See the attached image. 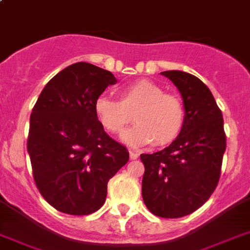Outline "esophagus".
<instances>
[{
    "instance_id": "1",
    "label": "esophagus",
    "mask_w": 250,
    "mask_h": 250,
    "mask_svg": "<svg viewBox=\"0 0 250 250\" xmlns=\"http://www.w3.org/2000/svg\"><path fill=\"white\" fill-rule=\"evenodd\" d=\"M129 158H131V160H137V158H139V153L133 152V150H129Z\"/></svg>"
}]
</instances>
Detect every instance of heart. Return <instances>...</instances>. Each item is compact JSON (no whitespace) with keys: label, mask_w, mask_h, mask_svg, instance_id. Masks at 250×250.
<instances>
[{"label":"heart","mask_w":250,"mask_h":250,"mask_svg":"<svg viewBox=\"0 0 250 250\" xmlns=\"http://www.w3.org/2000/svg\"><path fill=\"white\" fill-rule=\"evenodd\" d=\"M94 114L100 125L113 135H119L131 121L136 125L127 129L122 140L132 146L150 143L165 146L176 140L184 123V107L174 94L150 80H137L125 86L119 101L101 96L94 102Z\"/></svg>","instance_id":"obj_1"}]
</instances>
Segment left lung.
Masks as SVG:
<instances>
[{
    "mask_svg": "<svg viewBox=\"0 0 250 250\" xmlns=\"http://www.w3.org/2000/svg\"><path fill=\"white\" fill-rule=\"evenodd\" d=\"M180 92L183 128L167 148L141 154L143 200L154 215L180 218L205 204L217 188L226 150L223 117L210 89L188 72H161Z\"/></svg>",
    "mask_w": 250,
    "mask_h": 250,
    "instance_id": "left-lung-1",
    "label": "left lung"
}]
</instances>
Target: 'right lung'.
I'll return each mask as SVG.
<instances>
[{
	"mask_svg": "<svg viewBox=\"0 0 250 250\" xmlns=\"http://www.w3.org/2000/svg\"><path fill=\"white\" fill-rule=\"evenodd\" d=\"M115 83L107 70L78 62L50 79L33 106L27 141L33 179L58 211H97L109 179L128 162V150L105 132L94 114L96 100Z\"/></svg>",
	"mask_w": 250,
	"mask_h": 250,
	"instance_id": "add662e5",
	"label": "right lung"
}]
</instances>
